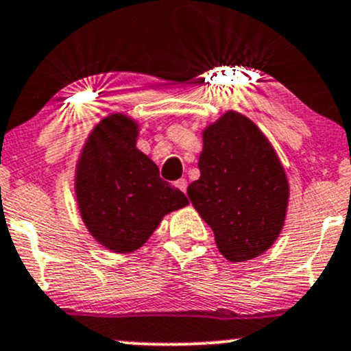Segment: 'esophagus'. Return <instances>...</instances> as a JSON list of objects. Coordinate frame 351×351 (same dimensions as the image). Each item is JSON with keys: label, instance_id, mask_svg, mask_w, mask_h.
Returning a JSON list of instances; mask_svg holds the SVG:
<instances>
[{"label": "esophagus", "instance_id": "1", "mask_svg": "<svg viewBox=\"0 0 351 351\" xmlns=\"http://www.w3.org/2000/svg\"><path fill=\"white\" fill-rule=\"evenodd\" d=\"M175 186L178 188V190H182L183 193H186V188H188V182L184 178H180V180H176L175 182Z\"/></svg>", "mask_w": 351, "mask_h": 351}]
</instances>
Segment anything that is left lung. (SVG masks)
<instances>
[{
    "label": "left lung",
    "instance_id": "1",
    "mask_svg": "<svg viewBox=\"0 0 351 351\" xmlns=\"http://www.w3.org/2000/svg\"><path fill=\"white\" fill-rule=\"evenodd\" d=\"M199 180L188 198L210 225L223 256L252 260L278 238L288 205V182L275 149L258 126L228 111L203 133Z\"/></svg>",
    "mask_w": 351,
    "mask_h": 351
}]
</instances>
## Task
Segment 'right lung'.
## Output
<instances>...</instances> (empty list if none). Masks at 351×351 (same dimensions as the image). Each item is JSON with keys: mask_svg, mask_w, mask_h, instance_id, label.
Segmentation results:
<instances>
[{"mask_svg": "<svg viewBox=\"0 0 351 351\" xmlns=\"http://www.w3.org/2000/svg\"><path fill=\"white\" fill-rule=\"evenodd\" d=\"M136 125L123 114L99 123L84 145L76 198L84 225L106 248L128 253L152 237L161 218L188 205L178 188L136 149Z\"/></svg>", "mask_w": 351, "mask_h": 351, "instance_id": "obj_1", "label": "right lung"}]
</instances>
